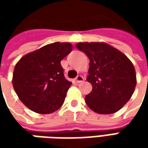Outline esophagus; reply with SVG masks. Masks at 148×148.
Returning <instances> with one entry per match:
<instances>
[{
    "label": "esophagus",
    "mask_w": 148,
    "mask_h": 148,
    "mask_svg": "<svg viewBox=\"0 0 148 148\" xmlns=\"http://www.w3.org/2000/svg\"><path fill=\"white\" fill-rule=\"evenodd\" d=\"M76 81H77V83H80V82H82L83 81H84V77L82 76H81V75H79V76H77L76 77Z\"/></svg>",
    "instance_id": "obj_1"
}]
</instances>
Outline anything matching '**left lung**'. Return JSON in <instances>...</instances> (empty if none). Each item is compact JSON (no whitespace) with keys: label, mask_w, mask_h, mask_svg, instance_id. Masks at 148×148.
Returning a JSON list of instances; mask_svg holds the SVG:
<instances>
[{"label":"left lung","mask_w":148,"mask_h":148,"mask_svg":"<svg viewBox=\"0 0 148 148\" xmlns=\"http://www.w3.org/2000/svg\"><path fill=\"white\" fill-rule=\"evenodd\" d=\"M76 47L90 60L86 80L91 83L92 90L86 95V105L101 114L119 110L130 99L137 84L131 61L105 43H78Z\"/></svg>","instance_id":"1"}]
</instances>
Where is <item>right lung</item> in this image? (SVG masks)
<instances>
[{
	"label": "right lung",
	"mask_w": 148,
	"mask_h": 148,
	"mask_svg": "<svg viewBox=\"0 0 148 148\" xmlns=\"http://www.w3.org/2000/svg\"><path fill=\"white\" fill-rule=\"evenodd\" d=\"M71 50L70 43L56 42L26 54L16 63L13 87L29 110L42 114H51L64 103L71 82L64 77L61 61Z\"/></svg>",
	"instance_id": "obj_1"
}]
</instances>
